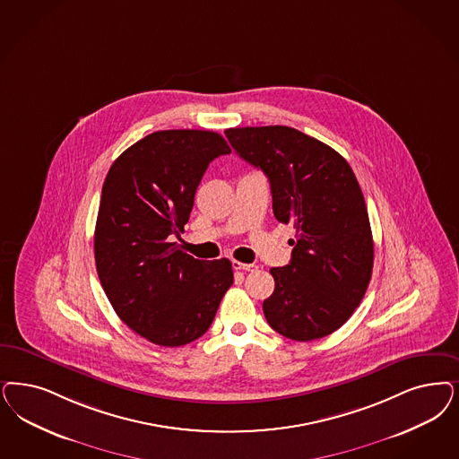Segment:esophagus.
<instances>
[{
	"instance_id": "obj_1",
	"label": "esophagus",
	"mask_w": 459,
	"mask_h": 459,
	"mask_svg": "<svg viewBox=\"0 0 459 459\" xmlns=\"http://www.w3.org/2000/svg\"><path fill=\"white\" fill-rule=\"evenodd\" d=\"M232 268L238 269V271H254L257 266L255 264H246V263H240V261H232Z\"/></svg>"
}]
</instances>
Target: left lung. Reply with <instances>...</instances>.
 <instances>
[{
  "mask_svg": "<svg viewBox=\"0 0 459 459\" xmlns=\"http://www.w3.org/2000/svg\"><path fill=\"white\" fill-rule=\"evenodd\" d=\"M225 135L240 158L268 176L276 221L293 223L291 261L271 268L263 303L271 329L308 342L348 322L373 271L363 191L348 160L327 143L283 126H236Z\"/></svg>",
  "mask_w": 459,
  "mask_h": 459,
  "instance_id": "left-lung-1",
  "label": "left lung"
}]
</instances>
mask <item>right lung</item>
<instances>
[{
	"label": "right lung",
	"mask_w": 459,
	"mask_h": 459,
	"mask_svg": "<svg viewBox=\"0 0 459 459\" xmlns=\"http://www.w3.org/2000/svg\"><path fill=\"white\" fill-rule=\"evenodd\" d=\"M230 147L210 130H159L130 145L105 178L95 229L98 278L134 333L178 348L208 331L234 283L225 257L200 261L179 236L208 164Z\"/></svg>",
	"instance_id": "right-lung-1"
}]
</instances>
